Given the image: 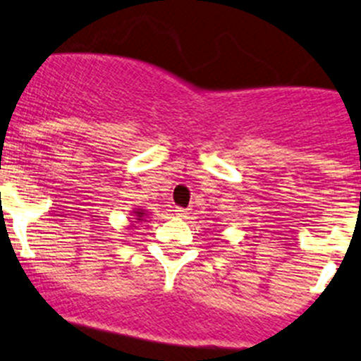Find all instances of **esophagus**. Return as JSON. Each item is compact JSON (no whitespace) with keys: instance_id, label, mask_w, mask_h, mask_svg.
<instances>
[{"instance_id":"esophagus-1","label":"esophagus","mask_w":361,"mask_h":361,"mask_svg":"<svg viewBox=\"0 0 361 361\" xmlns=\"http://www.w3.org/2000/svg\"><path fill=\"white\" fill-rule=\"evenodd\" d=\"M176 215H178V217H181V219H183V217H187V215H188V212L185 210V208H176Z\"/></svg>"}]
</instances>
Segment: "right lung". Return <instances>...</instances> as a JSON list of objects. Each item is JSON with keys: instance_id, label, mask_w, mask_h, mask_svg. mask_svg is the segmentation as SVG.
I'll return each instance as SVG.
<instances>
[{"instance_id": "1", "label": "right lung", "mask_w": 361, "mask_h": 361, "mask_svg": "<svg viewBox=\"0 0 361 361\" xmlns=\"http://www.w3.org/2000/svg\"><path fill=\"white\" fill-rule=\"evenodd\" d=\"M133 215H135V222H140V221H144V217L147 215V212L142 210V208H137V210H133Z\"/></svg>"}]
</instances>
